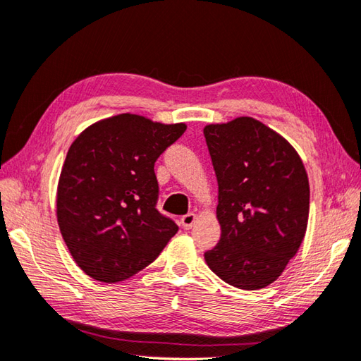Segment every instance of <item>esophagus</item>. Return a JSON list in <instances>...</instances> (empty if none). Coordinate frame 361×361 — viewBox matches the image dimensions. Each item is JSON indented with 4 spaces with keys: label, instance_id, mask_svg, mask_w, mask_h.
Returning <instances> with one entry per match:
<instances>
[{
    "label": "esophagus",
    "instance_id": "obj_1",
    "mask_svg": "<svg viewBox=\"0 0 361 361\" xmlns=\"http://www.w3.org/2000/svg\"><path fill=\"white\" fill-rule=\"evenodd\" d=\"M195 221H197V214L195 213H188V214L181 217V225L185 228H190L195 224Z\"/></svg>",
    "mask_w": 361,
    "mask_h": 361
}]
</instances>
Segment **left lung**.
Instances as JSON below:
<instances>
[{"label": "left lung", "instance_id": "left-lung-1", "mask_svg": "<svg viewBox=\"0 0 361 361\" xmlns=\"http://www.w3.org/2000/svg\"><path fill=\"white\" fill-rule=\"evenodd\" d=\"M219 185L221 239L204 261L225 283L245 291L277 280L303 241L308 175L299 153L252 117L203 128Z\"/></svg>", "mask_w": 361, "mask_h": 361}]
</instances>
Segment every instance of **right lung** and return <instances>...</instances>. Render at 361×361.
<instances>
[{"mask_svg": "<svg viewBox=\"0 0 361 361\" xmlns=\"http://www.w3.org/2000/svg\"><path fill=\"white\" fill-rule=\"evenodd\" d=\"M185 123L118 114L87 126L63 161L56 216L75 263L89 277L116 283L158 258L178 231L157 209L154 162Z\"/></svg>", "mask_w": 361, "mask_h": 361, "instance_id": "obj_1", "label": "right lung"}]
</instances>
